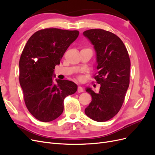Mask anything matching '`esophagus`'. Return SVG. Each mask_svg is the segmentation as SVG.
Instances as JSON below:
<instances>
[{
    "label": "esophagus",
    "instance_id": "obj_1",
    "mask_svg": "<svg viewBox=\"0 0 155 155\" xmlns=\"http://www.w3.org/2000/svg\"><path fill=\"white\" fill-rule=\"evenodd\" d=\"M78 92H83V88L81 86H79L78 88Z\"/></svg>",
    "mask_w": 155,
    "mask_h": 155
}]
</instances>
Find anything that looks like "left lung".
<instances>
[{"mask_svg":"<svg viewBox=\"0 0 155 155\" xmlns=\"http://www.w3.org/2000/svg\"><path fill=\"white\" fill-rule=\"evenodd\" d=\"M83 35L96 50L97 72L94 78L101 85L98 92L86 88L92 101L85 112L93 120L104 122L117 114L124 104L130 82V58L123 41L113 33L91 29Z\"/></svg>","mask_w":155,"mask_h":155,"instance_id":"8db88e82","label":"left lung"}]
</instances>
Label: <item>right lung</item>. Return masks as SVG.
Here are the masks:
<instances>
[{"instance_id":"obj_1","label":"right lung","mask_w":155,"mask_h":155,"mask_svg":"<svg viewBox=\"0 0 155 155\" xmlns=\"http://www.w3.org/2000/svg\"><path fill=\"white\" fill-rule=\"evenodd\" d=\"M78 30L45 28L27 41L19 60V83L28 110L36 119L48 122L63 113L64 99L77 91L68 80L53 76L55 65L79 35Z\"/></svg>"}]
</instances>
